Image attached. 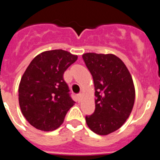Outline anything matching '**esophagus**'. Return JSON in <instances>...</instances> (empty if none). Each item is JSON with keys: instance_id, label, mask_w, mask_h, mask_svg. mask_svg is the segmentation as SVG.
Listing matches in <instances>:
<instances>
[{"instance_id": "esophagus-1", "label": "esophagus", "mask_w": 160, "mask_h": 160, "mask_svg": "<svg viewBox=\"0 0 160 160\" xmlns=\"http://www.w3.org/2000/svg\"><path fill=\"white\" fill-rule=\"evenodd\" d=\"M81 99H82V94H79L77 95V101L78 102H81Z\"/></svg>"}]
</instances>
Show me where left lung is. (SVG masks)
I'll return each mask as SVG.
<instances>
[{"label":"left lung","instance_id":"8db88e82","mask_svg":"<svg viewBox=\"0 0 160 160\" xmlns=\"http://www.w3.org/2000/svg\"><path fill=\"white\" fill-rule=\"evenodd\" d=\"M93 77L95 111L86 116L93 132L107 135L119 129L129 118L135 98L133 79L126 65L112 53L82 55Z\"/></svg>","mask_w":160,"mask_h":160}]
</instances>
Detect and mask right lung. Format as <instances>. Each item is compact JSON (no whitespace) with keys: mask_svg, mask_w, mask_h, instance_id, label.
<instances>
[{"mask_svg":"<svg viewBox=\"0 0 160 160\" xmlns=\"http://www.w3.org/2000/svg\"><path fill=\"white\" fill-rule=\"evenodd\" d=\"M77 55L62 49L42 52L32 59L22 75L18 99L22 114L35 128L58 129L75 102L70 98L63 74Z\"/></svg>","mask_w":160,"mask_h":160,"instance_id":"1","label":"right lung"}]
</instances>
